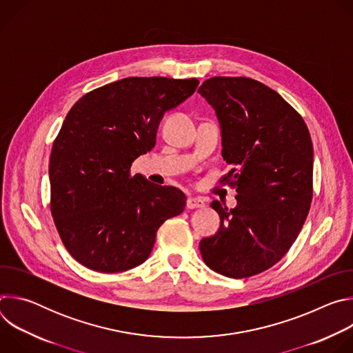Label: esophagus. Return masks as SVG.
I'll return each instance as SVG.
<instances>
[{"mask_svg": "<svg viewBox=\"0 0 353 353\" xmlns=\"http://www.w3.org/2000/svg\"><path fill=\"white\" fill-rule=\"evenodd\" d=\"M205 207V201L199 196H190L187 199V208L188 210H195V208H204Z\"/></svg>", "mask_w": 353, "mask_h": 353, "instance_id": "34e87169", "label": "esophagus"}]
</instances>
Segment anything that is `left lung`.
<instances>
[{"label": "left lung", "mask_w": 353, "mask_h": 353, "mask_svg": "<svg viewBox=\"0 0 353 353\" xmlns=\"http://www.w3.org/2000/svg\"><path fill=\"white\" fill-rule=\"evenodd\" d=\"M198 92L215 109L222 157L232 169L219 183L236 188L237 207L219 201V232L203 239L204 263L229 278L261 274L294 243L313 199V145L309 128L286 100L245 77H214Z\"/></svg>", "instance_id": "obj_1"}]
</instances>
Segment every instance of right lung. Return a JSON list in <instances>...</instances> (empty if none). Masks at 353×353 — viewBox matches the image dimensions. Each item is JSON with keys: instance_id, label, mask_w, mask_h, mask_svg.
<instances>
[{"instance_id": "obj_1", "label": "right lung", "mask_w": 353, "mask_h": 353, "mask_svg": "<svg viewBox=\"0 0 353 353\" xmlns=\"http://www.w3.org/2000/svg\"><path fill=\"white\" fill-rule=\"evenodd\" d=\"M199 81L130 77L83 94L68 112L50 155V210L68 253L105 274L142 264L161 225L180 215L185 195L131 174L152 149L165 112Z\"/></svg>"}]
</instances>
